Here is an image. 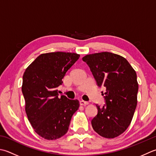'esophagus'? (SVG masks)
<instances>
[{"mask_svg":"<svg viewBox=\"0 0 156 156\" xmlns=\"http://www.w3.org/2000/svg\"><path fill=\"white\" fill-rule=\"evenodd\" d=\"M80 104L81 105H84V106H86L87 105H88V103L87 101H80Z\"/></svg>","mask_w":156,"mask_h":156,"instance_id":"34e87169","label":"esophagus"}]
</instances>
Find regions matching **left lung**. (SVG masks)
<instances>
[{
  "instance_id": "obj_1",
  "label": "left lung",
  "mask_w": 156,
  "mask_h": 156,
  "mask_svg": "<svg viewBox=\"0 0 156 156\" xmlns=\"http://www.w3.org/2000/svg\"><path fill=\"white\" fill-rule=\"evenodd\" d=\"M82 60L98 87L106 88L105 104L96 105L98 113L91 121L93 129L105 138H115L129 126L136 108V72L124 57L109 52L87 55Z\"/></svg>"
}]
</instances>
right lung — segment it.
Segmentation results:
<instances>
[{
  "instance_id": "1",
  "label": "right lung",
  "mask_w": 156,
  "mask_h": 156,
  "mask_svg": "<svg viewBox=\"0 0 156 156\" xmlns=\"http://www.w3.org/2000/svg\"><path fill=\"white\" fill-rule=\"evenodd\" d=\"M80 55L53 52L40 55L26 68L21 90L28 120L39 136L55 140L68 132L73 114L80 103L66 96L58 97L57 88L62 84L67 71Z\"/></svg>"
}]
</instances>
